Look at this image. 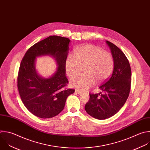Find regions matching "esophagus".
I'll return each mask as SVG.
<instances>
[{
  "label": "esophagus",
  "instance_id": "34e87169",
  "mask_svg": "<svg viewBox=\"0 0 150 150\" xmlns=\"http://www.w3.org/2000/svg\"><path fill=\"white\" fill-rule=\"evenodd\" d=\"M75 92H76V93H78V94H82V91H79V90H75Z\"/></svg>",
  "mask_w": 150,
  "mask_h": 150
}]
</instances>
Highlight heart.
<instances>
[{"label": "heart", "mask_w": 150, "mask_h": 150, "mask_svg": "<svg viewBox=\"0 0 150 150\" xmlns=\"http://www.w3.org/2000/svg\"><path fill=\"white\" fill-rule=\"evenodd\" d=\"M85 74L76 77L71 82L72 87L85 91L92 86L96 81L101 82L112 73L114 59L112 55L98 47L86 44L75 49L74 57L69 55L65 62L68 76L72 79L79 74L83 67Z\"/></svg>", "instance_id": "obj_1"}]
</instances>
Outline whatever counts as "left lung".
<instances>
[{"label": "left lung", "mask_w": 150, "mask_h": 150, "mask_svg": "<svg viewBox=\"0 0 150 150\" xmlns=\"http://www.w3.org/2000/svg\"><path fill=\"white\" fill-rule=\"evenodd\" d=\"M114 59V69L110 78L101 86L104 92L90 94L85 105L86 112L98 120H105L117 114L129 96L131 70L129 63L121 50L112 43L106 41Z\"/></svg>", "instance_id": "1"}]
</instances>
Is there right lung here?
<instances>
[{
	"instance_id": "right-lung-1",
	"label": "right lung",
	"mask_w": 150,
	"mask_h": 150,
	"mask_svg": "<svg viewBox=\"0 0 150 150\" xmlns=\"http://www.w3.org/2000/svg\"><path fill=\"white\" fill-rule=\"evenodd\" d=\"M68 38L50 36L35 43L26 52L22 60L18 77V88L22 101L34 115L51 118L64 108L67 98L75 92L64 87L68 83L65 75V62L69 52ZM49 56L57 64L55 72L45 78L35 69L36 58Z\"/></svg>"
}]
</instances>
